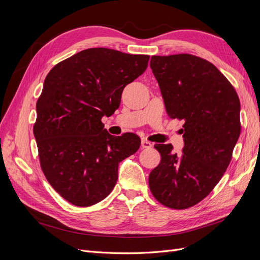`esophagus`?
<instances>
[{
	"instance_id": "obj_1",
	"label": "esophagus",
	"mask_w": 260,
	"mask_h": 260,
	"mask_svg": "<svg viewBox=\"0 0 260 260\" xmlns=\"http://www.w3.org/2000/svg\"><path fill=\"white\" fill-rule=\"evenodd\" d=\"M141 146H142V148H151L153 146V144L151 142H148L147 140H142L141 141Z\"/></svg>"
}]
</instances>
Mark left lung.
<instances>
[{
	"instance_id": "left-lung-1",
	"label": "left lung",
	"mask_w": 260,
	"mask_h": 260,
	"mask_svg": "<svg viewBox=\"0 0 260 260\" xmlns=\"http://www.w3.org/2000/svg\"><path fill=\"white\" fill-rule=\"evenodd\" d=\"M149 66L168 116L184 120L182 153L155 145L161 160L149 188L162 205L185 209L205 199L229 166L241 133L240 100L215 65L194 55L152 56Z\"/></svg>"
}]
</instances>
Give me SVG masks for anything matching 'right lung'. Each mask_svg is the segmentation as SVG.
<instances>
[{"label":"right lung","mask_w":260,"mask_h":260,"mask_svg":"<svg viewBox=\"0 0 260 260\" xmlns=\"http://www.w3.org/2000/svg\"><path fill=\"white\" fill-rule=\"evenodd\" d=\"M148 59L94 48L58 62L46 76L34 135L45 178L73 205L103 201L120 161L139 149L135 133L111 136L101 119L119 107L123 88L145 72Z\"/></svg>","instance_id":"right-lung-1"}]
</instances>
